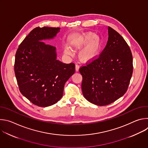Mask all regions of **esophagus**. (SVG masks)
<instances>
[{
  "mask_svg": "<svg viewBox=\"0 0 148 148\" xmlns=\"http://www.w3.org/2000/svg\"><path fill=\"white\" fill-rule=\"evenodd\" d=\"M79 66L78 64L75 65V71L77 72L79 71Z\"/></svg>",
  "mask_w": 148,
  "mask_h": 148,
  "instance_id": "obj_1",
  "label": "esophagus"
}]
</instances>
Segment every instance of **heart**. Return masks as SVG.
Segmentation results:
<instances>
[{
  "mask_svg": "<svg viewBox=\"0 0 148 148\" xmlns=\"http://www.w3.org/2000/svg\"><path fill=\"white\" fill-rule=\"evenodd\" d=\"M71 46L75 49H81L78 53L79 60L84 63H88L97 60L100 56L103 47L102 38L95 33L88 32L82 33L75 38ZM65 53L71 54L70 50L66 47Z\"/></svg>",
  "mask_w": 148,
  "mask_h": 148,
  "instance_id": "obj_1",
  "label": "heart"
}]
</instances>
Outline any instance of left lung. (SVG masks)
<instances>
[{
	"instance_id": "left-lung-1",
	"label": "left lung",
	"mask_w": 148,
	"mask_h": 148,
	"mask_svg": "<svg viewBox=\"0 0 148 148\" xmlns=\"http://www.w3.org/2000/svg\"><path fill=\"white\" fill-rule=\"evenodd\" d=\"M108 38L99 57L79 69L83 95L90 102L110 104L127 91L133 73L131 51L123 38L108 27Z\"/></svg>"
}]
</instances>
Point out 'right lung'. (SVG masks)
<instances>
[{"mask_svg":"<svg viewBox=\"0 0 148 148\" xmlns=\"http://www.w3.org/2000/svg\"><path fill=\"white\" fill-rule=\"evenodd\" d=\"M60 30V27L34 28L16 53L14 73L20 91L38 107L57 102L62 97L65 83L75 73L74 63L58 60L56 48L43 42L53 39Z\"/></svg>","mask_w":148,"mask_h":148,"instance_id":"add662e5","label":"right lung"}]
</instances>
